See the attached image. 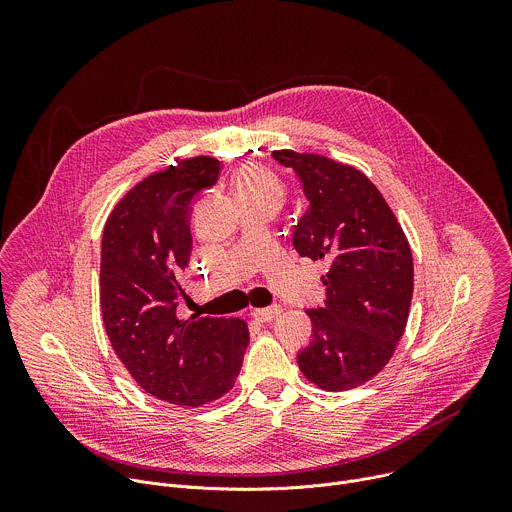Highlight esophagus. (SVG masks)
Segmentation results:
<instances>
[{"label":"esophagus","instance_id":"34e87169","mask_svg":"<svg viewBox=\"0 0 512 512\" xmlns=\"http://www.w3.org/2000/svg\"><path fill=\"white\" fill-rule=\"evenodd\" d=\"M281 314V308L279 306H269V308H255L251 312V316L257 320V322H271L273 318H277Z\"/></svg>","mask_w":512,"mask_h":512}]
</instances>
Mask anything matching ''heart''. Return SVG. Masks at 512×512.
Returning a JSON list of instances; mask_svg holds the SVG:
<instances>
[{
    "mask_svg": "<svg viewBox=\"0 0 512 512\" xmlns=\"http://www.w3.org/2000/svg\"><path fill=\"white\" fill-rule=\"evenodd\" d=\"M233 184L239 200H281V180L259 164H241L233 172Z\"/></svg>",
    "mask_w": 512,
    "mask_h": 512,
    "instance_id": "heart-1",
    "label": "heart"
}]
</instances>
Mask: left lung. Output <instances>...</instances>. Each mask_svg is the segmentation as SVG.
<instances>
[{
  "mask_svg": "<svg viewBox=\"0 0 512 512\" xmlns=\"http://www.w3.org/2000/svg\"><path fill=\"white\" fill-rule=\"evenodd\" d=\"M304 182L310 210L294 229L302 257L326 261L324 308L308 310L312 342L298 354L322 391H348L377 377L401 340L413 296L409 241L379 188L354 166L318 154L275 150Z\"/></svg>",
  "mask_w": 512,
  "mask_h": 512,
  "instance_id": "left-lung-1",
  "label": "left lung"
}]
</instances>
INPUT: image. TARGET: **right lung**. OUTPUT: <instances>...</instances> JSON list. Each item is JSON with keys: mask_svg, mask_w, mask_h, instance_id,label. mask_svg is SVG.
I'll list each match as a JSON object with an SVG mask.
<instances>
[{"mask_svg": "<svg viewBox=\"0 0 512 512\" xmlns=\"http://www.w3.org/2000/svg\"><path fill=\"white\" fill-rule=\"evenodd\" d=\"M218 172L221 162L194 156L143 178L115 204L101 241L99 302L111 346L143 391L180 407L227 395L249 344L241 318L176 316L190 202Z\"/></svg>", "mask_w": 512, "mask_h": 512, "instance_id": "right-lung-1", "label": "right lung"}]
</instances>
